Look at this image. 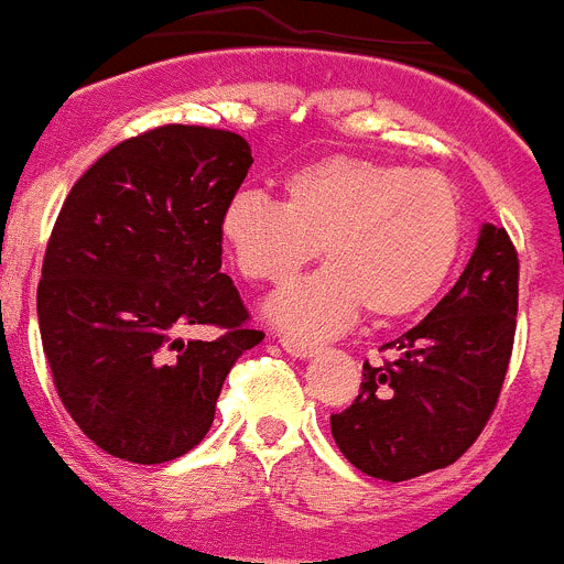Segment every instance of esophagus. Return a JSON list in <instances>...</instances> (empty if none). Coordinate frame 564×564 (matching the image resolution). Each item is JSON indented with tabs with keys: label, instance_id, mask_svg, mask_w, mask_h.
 Listing matches in <instances>:
<instances>
[{
	"label": "esophagus",
	"instance_id": "1",
	"mask_svg": "<svg viewBox=\"0 0 564 564\" xmlns=\"http://www.w3.org/2000/svg\"><path fill=\"white\" fill-rule=\"evenodd\" d=\"M279 344H282V349H285L288 355H293V358H310V355L316 352V344H307V340H299V338H288V335H282Z\"/></svg>",
	"mask_w": 564,
	"mask_h": 564
}]
</instances>
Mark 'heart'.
Listing matches in <instances>:
<instances>
[{
  "instance_id": "b5f03b06",
  "label": "heart",
  "mask_w": 564,
  "mask_h": 564,
  "mask_svg": "<svg viewBox=\"0 0 564 564\" xmlns=\"http://www.w3.org/2000/svg\"><path fill=\"white\" fill-rule=\"evenodd\" d=\"M235 265L282 285L322 246L329 268L293 282L265 316L299 338H327L366 307L377 322L425 307L451 276L464 240L456 189L444 175L380 159L329 156L285 181V200L237 193L220 215Z\"/></svg>"
}]
</instances>
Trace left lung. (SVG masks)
<instances>
[{
	"instance_id": "8db88e82",
	"label": "left lung",
	"mask_w": 564,
	"mask_h": 564,
	"mask_svg": "<svg viewBox=\"0 0 564 564\" xmlns=\"http://www.w3.org/2000/svg\"><path fill=\"white\" fill-rule=\"evenodd\" d=\"M518 251L503 226L484 224L451 293L364 364L360 394L329 416L333 438L360 473L400 484L469 451L495 411L518 316Z\"/></svg>"
}]
</instances>
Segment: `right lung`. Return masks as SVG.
I'll return each mask as SVG.
<instances>
[{
	"mask_svg": "<svg viewBox=\"0 0 564 564\" xmlns=\"http://www.w3.org/2000/svg\"><path fill=\"white\" fill-rule=\"evenodd\" d=\"M254 164L231 131L162 126L97 159L66 195L39 282L61 402L108 456L162 464L206 436L226 375L265 333L220 273V215ZM215 323V341H184Z\"/></svg>",
	"mask_w": 564,
	"mask_h": 564,
	"instance_id": "obj_1",
	"label": "right lung"
}]
</instances>
